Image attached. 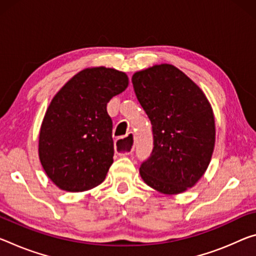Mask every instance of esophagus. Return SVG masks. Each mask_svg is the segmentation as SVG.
<instances>
[{
    "mask_svg": "<svg viewBox=\"0 0 256 256\" xmlns=\"http://www.w3.org/2000/svg\"><path fill=\"white\" fill-rule=\"evenodd\" d=\"M128 136V138L131 136L132 141H134V136H133L132 133H130ZM120 140H123V139H118V140L116 141V152L120 156H128V155H130V154L133 152V148H134V144H124V142H122Z\"/></svg>",
    "mask_w": 256,
    "mask_h": 256,
    "instance_id": "34e87169",
    "label": "esophagus"
}]
</instances>
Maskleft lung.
Listing matches in <instances>:
<instances>
[{"label": "left lung", "instance_id": "left-lung-1", "mask_svg": "<svg viewBox=\"0 0 256 256\" xmlns=\"http://www.w3.org/2000/svg\"><path fill=\"white\" fill-rule=\"evenodd\" d=\"M132 83L154 134L152 156L140 166V176L164 194L184 192L204 176L216 146L210 101L192 78L170 64L134 72Z\"/></svg>", "mask_w": 256, "mask_h": 256}]
</instances>
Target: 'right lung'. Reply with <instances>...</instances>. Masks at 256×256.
Instances as JSON below:
<instances>
[{
  "mask_svg": "<svg viewBox=\"0 0 256 256\" xmlns=\"http://www.w3.org/2000/svg\"><path fill=\"white\" fill-rule=\"evenodd\" d=\"M128 86L124 72L104 66L77 72L56 92L38 134V157L48 179L64 192H86L112 164V122L107 104Z\"/></svg>",
  "mask_w": 256,
  "mask_h": 256,
  "instance_id": "right-lung-1",
  "label": "right lung"
}]
</instances>
